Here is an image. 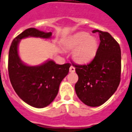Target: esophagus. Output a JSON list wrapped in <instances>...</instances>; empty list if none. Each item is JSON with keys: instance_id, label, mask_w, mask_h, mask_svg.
<instances>
[{"instance_id": "34e87169", "label": "esophagus", "mask_w": 132, "mask_h": 132, "mask_svg": "<svg viewBox=\"0 0 132 132\" xmlns=\"http://www.w3.org/2000/svg\"><path fill=\"white\" fill-rule=\"evenodd\" d=\"M76 71V68L74 67L73 66H70V69H69V71L71 72V73H74Z\"/></svg>"}]
</instances>
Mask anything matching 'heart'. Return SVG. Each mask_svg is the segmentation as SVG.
Instances as JSON below:
<instances>
[{
    "label": "heart",
    "mask_w": 132,
    "mask_h": 132,
    "mask_svg": "<svg viewBox=\"0 0 132 132\" xmlns=\"http://www.w3.org/2000/svg\"><path fill=\"white\" fill-rule=\"evenodd\" d=\"M67 50H73L74 60L80 63H88L96 56L98 51V40L88 33L80 32L71 36L66 42Z\"/></svg>",
    "instance_id": "b5f03b06"
}]
</instances>
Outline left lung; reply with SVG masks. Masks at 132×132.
<instances>
[{"instance_id":"8db88e82","label":"left lung","mask_w":132,"mask_h":132,"mask_svg":"<svg viewBox=\"0 0 132 132\" xmlns=\"http://www.w3.org/2000/svg\"><path fill=\"white\" fill-rule=\"evenodd\" d=\"M98 32L100 44L90 63L76 68L78 80L75 85L77 96L87 106H99L108 101L120 82L121 50L120 45L108 32Z\"/></svg>"}]
</instances>
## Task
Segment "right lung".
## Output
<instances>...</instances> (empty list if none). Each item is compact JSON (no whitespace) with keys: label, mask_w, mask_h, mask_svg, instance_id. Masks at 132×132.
Segmentation results:
<instances>
[{"label":"right lung","mask_w":132,"mask_h":132,"mask_svg":"<svg viewBox=\"0 0 132 132\" xmlns=\"http://www.w3.org/2000/svg\"><path fill=\"white\" fill-rule=\"evenodd\" d=\"M51 36V32L26 29L13 40L9 50L8 73L12 87L25 103L35 108L46 107L53 101L71 64L59 65L48 60L40 66H27L19 58L18 45L20 40L27 37L50 38Z\"/></svg>","instance_id":"add662e5"}]
</instances>
